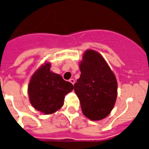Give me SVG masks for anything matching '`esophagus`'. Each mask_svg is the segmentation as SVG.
<instances>
[{"label":"esophagus","mask_w":149,"mask_h":149,"mask_svg":"<svg viewBox=\"0 0 149 149\" xmlns=\"http://www.w3.org/2000/svg\"><path fill=\"white\" fill-rule=\"evenodd\" d=\"M70 82L72 85H74L75 79H70Z\"/></svg>","instance_id":"1"}]
</instances>
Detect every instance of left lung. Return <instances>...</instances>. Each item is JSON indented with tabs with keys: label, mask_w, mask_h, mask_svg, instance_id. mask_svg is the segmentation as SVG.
Listing matches in <instances>:
<instances>
[{
	"label": "left lung",
	"mask_w": 149,
	"mask_h": 149,
	"mask_svg": "<svg viewBox=\"0 0 149 149\" xmlns=\"http://www.w3.org/2000/svg\"><path fill=\"white\" fill-rule=\"evenodd\" d=\"M80 77L74 85L83 114L92 120L105 118L114 106L117 82L113 72L99 53L87 50L79 64Z\"/></svg>",
	"instance_id": "1"
}]
</instances>
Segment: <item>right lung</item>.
Here are the masks:
<instances>
[{"instance_id": "obj_1", "label": "right lung", "mask_w": 149, "mask_h": 149, "mask_svg": "<svg viewBox=\"0 0 149 149\" xmlns=\"http://www.w3.org/2000/svg\"><path fill=\"white\" fill-rule=\"evenodd\" d=\"M50 67V63L39 67L32 75L28 86L30 103L45 114H51L61 108L65 95L73 89L72 83L51 72Z\"/></svg>"}]
</instances>
